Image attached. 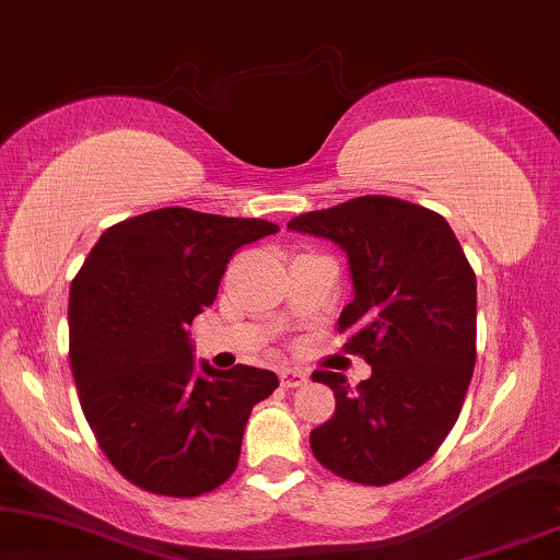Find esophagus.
<instances>
[{
  "label": "esophagus",
  "mask_w": 560,
  "mask_h": 560,
  "mask_svg": "<svg viewBox=\"0 0 560 560\" xmlns=\"http://www.w3.org/2000/svg\"><path fill=\"white\" fill-rule=\"evenodd\" d=\"M308 382V374L301 370H280V385L282 387H301Z\"/></svg>",
  "instance_id": "esophagus-1"
}]
</instances>
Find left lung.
<instances>
[{
	"instance_id": "left-lung-1",
	"label": "left lung",
	"mask_w": 560,
	"mask_h": 560,
	"mask_svg": "<svg viewBox=\"0 0 560 560\" xmlns=\"http://www.w3.org/2000/svg\"><path fill=\"white\" fill-rule=\"evenodd\" d=\"M349 257L354 301L341 311L343 351L372 377L351 387L316 370L336 410L311 431V448L336 477L366 487L420 469L462 412L477 359V278L448 221L393 196H359L290 219Z\"/></svg>"
}]
</instances>
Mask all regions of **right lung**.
I'll return each instance as SVG.
<instances>
[{
    "label": "right lung",
    "instance_id": "add662e5",
    "mask_svg": "<svg viewBox=\"0 0 560 560\" xmlns=\"http://www.w3.org/2000/svg\"><path fill=\"white\" fill-rule=\"evenodd\" d=\"M280 232L171 206L98 236L71 282L68 357L98 448L144 492L198 497L232 477L275 372H196L186 326L217 301L234 252Z\"/></svg>",
    "mask_w": 560,
    "mask_h": 560
}]
</instances>
